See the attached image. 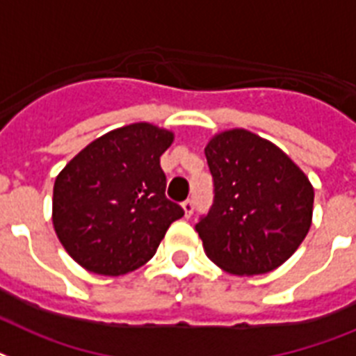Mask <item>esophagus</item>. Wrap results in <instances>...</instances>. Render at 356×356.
Listing matches in <instances>:
<instances>
[{"instance_id": "34e87169", "label": "esophagus", "mask_w": 356, "mask_h": 356, "mask_svg": "<svg viewBox=\"0 0 356 356\" xmlns=\"http://www.w3.org/2000/svg\"><path fill=\"white\" fill-rule=\"evenodd\" d=\"M183 210H184V216H186V218H190V216H192V213H193V199H186V201H184Z\"/></svg>"}]
</instances>
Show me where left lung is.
I'll return each mask as SVG.
<instances>
[{
  "label": "left lung",
  "instance_id": "1",
  "mask_svg": "<svg viewBox=\"0 0 356 356\" xmlns=\"http://www.w3.org/2000/svg\"><path fill=\"white\" fill-rule=\"evenodd\" d=\"M204 155L213 203L195 230L207 256L239 276L278 268L311 228L314 190L305 173L278 146L247 129L216 135Z\"/></svg>",
  "mask_w": 356,
  "mask_h": 356
}]
</instances>
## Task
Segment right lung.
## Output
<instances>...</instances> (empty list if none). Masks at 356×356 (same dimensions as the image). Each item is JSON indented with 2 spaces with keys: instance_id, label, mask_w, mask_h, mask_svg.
Returning <instances> with one entry per match:
<instances>
[{
  "instance_id": "1",
  "label": "right lung",
  "mask_w": 356,
  "mask_h": 356,
  "mask_svg": "<svg viewBox=\"0 0 356 356\" xmlns=\"http://www.w3.org/2000/svg\"><path fill=\"white\" fill-rule=\"evenodd\" d=\"M173 133L148 122L113 129L58 173L53 225L60 243L89 273L120 276L153 258L184 210L166 197L161 155Z\"/></svg>"
}]
</instances>
